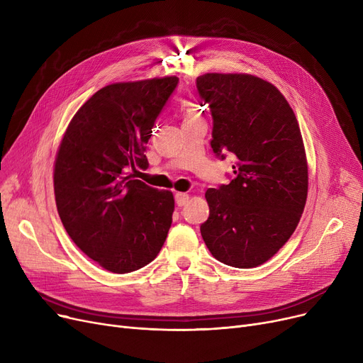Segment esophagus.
Masks as SVG:
<instances>
[{
    "label": "esophagus",
    "mask_w": 363,
    "mask_h": 363,
    "mask_svg": "<svg viewBox=\"0 0 363 363\" xmlns=\"http://www.w3.org/2000/svg\"><path fill=\"white\" fill-rule=\"evenodd\" d=\"M188 200H189V196L185 194V193H177V194H175V201H177V204H178L179 207L185 206V204L188 203Z\"/></svg>",
    "instance_id": "obj_1"
}]
</instances>
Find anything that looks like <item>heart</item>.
<instances>
[{"label":"heart","instance_id":"b5f03b06","mask_svg":"<svg viewBox=\"0 0 363 363\" xmlns=\"http://www.w3.org/2000/svg\"><path fill=\"white\" fill-rule=\"evenodd\" d=\"M182 113H184V118H185V119L196 116L194 108H193V107H189V106H186V104H184V106H182Z\"/></svg>","mask_w":363,"mask_h":363}]
</instances>
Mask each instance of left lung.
I'll use <instances>...</instances> for the list:
<instances>
[{
    "mask_svg": "<svg viewBox=\"0 0 363 363\" xmlns=\"http://www.w3.org/2000/svg\"><path fill=\"white\" fill-rule=\"evenodd\" d=\"M197 89L213 118L212 148L235 157V178L208 188L201 237L234 268L269 260L296 231L308 199V160L296 114L271 82L247 73H206Z\"/></svg>",
    "mask_w": 363,
    "mask_h": 363,
    "instance_id": "8db88e82",
    "label": "left lung"
}]
</instances>
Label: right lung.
I'll return each mask as SVG.
<instances>
[{
  "mask_svg": "<svg viewBox=\"0 0 363 363\" xmlns=\"http://www.w3.org/2000/svg\"><path fill=\"white\" fill-rule=\"evenodd\" d=\"M177 76L111 84L70 121L54 162L57 212L79 249L113 274L155 260L167 237L174 194L135 179L147 169L151 128Z\"/></svg>",
  "mask_w": 363,
  "mask_h": 363,
  "instance_id": "add662e5",
  "label": "right lung"
}]
</instances>
